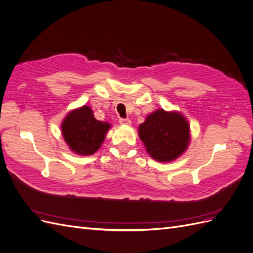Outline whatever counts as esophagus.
<instances>
[{"mask_svg":"<svg viewBox=\"0 0 253 253\" xmlns=\"http://www.w3.org/2000/svg\"><path fill=\"white\" fill-rule=\"evenodd\" d=\"M119 124L124 125V126H129V125H131V120H129L128 118H121L119 120Z\"/></svg>","mask_w":253,"mask_h":253,"instance_id":"obj_1","label":"esophagus"}]
</instances>
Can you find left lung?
<instances>
[{"mask_svg":"<svg viewBox=\"0 0 253 253\" xmlns=\"http://www.w3.org/2000/svg\"><path fill=\"white\" fill-rule=\"evenodd\" d=\"M138 134L150 156L163 163L178 158L190 141L187 119L178 112L163 109L149 115L139 126Z\"/></svg>","mask_w":253,"mask_h":253,"instance_id":"left-lung-1","label":"left lung"}]
</instances>
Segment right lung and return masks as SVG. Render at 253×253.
<instances>
[{"mask_svg":"<svg viewBox=\"0 0 253 253\" xmlns=\"http://www.w3.org/2000/svg\"><path fill=\"white\" fill-rule=\"evenodd\" d=\"M111 127L108 122L99 121L87 105L73 110L63 119L61 129L70 149L79 155H91L99 150Z\"/></svg>","mask_w":253,"mask_h":253,"instance_id":"obj_1","label":"right lung"}]
</instances>
